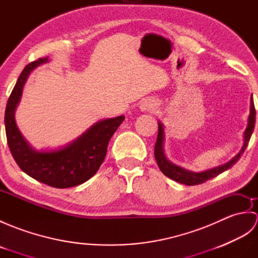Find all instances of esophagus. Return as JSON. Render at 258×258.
<instances>
[{
	"label": "esophagus",
	"mask_w": 258,
	"mask_h": 258,
	"mask_svg": "<svg viewBox=\"0 0 258 258\" xmlns=\"http://www.w3.org/2000/svg\"><path fill=\"white\" fill-rule=\"evenodd\" d=\"M140 108H141L143 112L154 111V109L156 108V102H155L154 98H152V97L144 98V100L141 102Z\"/></svg>",
	"instance_id": "obj_1"
}]
</instances>
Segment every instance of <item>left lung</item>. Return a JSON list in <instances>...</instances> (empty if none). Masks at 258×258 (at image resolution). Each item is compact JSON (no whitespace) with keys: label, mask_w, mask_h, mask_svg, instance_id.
<instances>
[{"label":"left lung","mask_w":258,"mask_h":258,"mask_svg":"<svg viewBox=\"0 0 258 258\" xmlns=\"http://www.w3.org/2000/svg\"><path fill=\"white\" fill-rule=\"evenodd\" d=\"M255 118H256V112H255L253 96H251L248 124L244 132V143L238 154L235 155L229 162L223 164V165L207 169V171L200 172V173L187 171V169L175 165V164L171 163L167 160L165 156V153H164V126L161 122H158V134H157V140H156L155 149H154V155H155V160L157 162V165L164 175H166L167 177H169L173 180H176V182L180 184L191 186V185H199V184L204 183L206 180L215 177L221 173L227 171L228 168H231L234 164L239 160L244 151L246 150V147L248 145L251 134H253V131L255 127Z\"/></svg>","instance_id":"left-lung-1"}]
</instances>
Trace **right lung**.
<instances>
[{
    "instance_id": "1",
    "label": "right lung",
    "mask_w": 258,
    "mask_h": 258,
    "mask_svg": "<svg viewBox=\"0 0 258 258\" xmlns=\"http://www.w3.org/2000/svg\"><path fill=\"white\" fill-rule=\"evenodd\" d=\"M47 62L48 57L38 58L22 71L5 108V132L11 154L22 171L52 187H73L94 176L105 158L109 140L125 117L120 115L114 118L98 120L62 149L54 151L32 149L16 125L15 109L30 73Z\"/></svg>"
}]
</instances>
